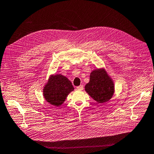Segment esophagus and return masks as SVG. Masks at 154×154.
I'll return each mask as SVG.
<instances>
[{
    "instance_id": "obj_1",
    "label": "esophagus",
    "mask_w": 154,
    "mask_h": 154,
    "mask_svg": "<svg viewBox=\"0 0 154 154\" xmlns=\"http://www.w3.org/2000/svg\"><path fill=\"white\" fill-rule=\"evenodd\" d=\"M76 89L77 90H79V91H81V90H83V85H79V86L77 87Z\"/></svg>"
}]
</instances>
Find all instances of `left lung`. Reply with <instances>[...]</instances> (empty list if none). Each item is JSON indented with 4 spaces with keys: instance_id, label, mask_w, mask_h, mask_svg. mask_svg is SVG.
Here are the masks:
<instances>
[{
    "instance_id": "obj_1",
    "label": "left lung",
    "mask_w": 154,
    "mask_h": 154,
    "mask_svg": "<svg viewBox=\"0 0 154 154\" xmlns=\"http://www.w3.org/2000/svg\"><path fill=\"white\" fill-rule=\"evenodd\" d=\"M85 90L98 103H104L113 95L114 83L104 69H97L90 74Z\"/></svg>"
}]
</instances>
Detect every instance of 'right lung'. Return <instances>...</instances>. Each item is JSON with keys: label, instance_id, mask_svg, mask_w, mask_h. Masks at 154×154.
<instances>
[{"label": "right lung", "instance_id": "obj_1", "mask_svg": "<svg viewBox=\"0 0 154 154\" xmlns=\"http://www.w3.org/2000/svg\"><path fill=\"white\" fill-rule=\"evenodd\" d=\"M73 90L71 82L66 77L61 74L51 75L43 88V96L48 103L59 107Z\"/></svg>", "mask_w": 154, "mask_h": 154}]
</instances>
